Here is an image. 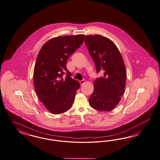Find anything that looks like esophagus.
<instances>
[{
	"label": "esophagus",
	"instance_id": "34e87169",
	"mask_svg": "<svg viewBox=\"0 0 160 160\" xmlns=\"http://www.w3.org/2000/svg\"><path fill=\"white\" fill-rule=\"evenodd\" d=\"M79 82L80 83L81 86H82V84H83L84 82H86V80H80Z\"/></svg>",
	"mask_w": 160,
	"mask_h": 160
}]
</instances>
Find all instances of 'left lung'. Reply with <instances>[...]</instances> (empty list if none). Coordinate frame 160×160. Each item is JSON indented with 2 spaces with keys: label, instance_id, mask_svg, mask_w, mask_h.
<instances>
[{
  "label": "left lung",
  "instance_id": "obj_1",
  "mask_svg": "<svg viewBox=\"0 0 160 160\" xmlns=\"http://www.w3.org/2000/svg\"><path fill=\"white\" fill-rule=\"evenodd\" d=\"M85 43L96 65L97 73L104 72L96 79L94 91L89 98L91 107L99 111L110 112L124 93L127 72L123 58L116 45L101 35H87Z\"/></svg>",
  "mask_w": 160,
  "mask_h": 160
}]
</instances>
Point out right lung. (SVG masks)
I'll return each instance as SVG.
<instances>
[{"mask_svg": "<svg viewBox=\"0 0 160 160\" xmlns=\"http://www.w3.org/2000/svg\"><path fill=\"white\" fill-rule=\"evenodd\" d=\"M84 36L78 34L50 39L38 55L33 72L34 89L44 106L52 114H62L72 107L80 84L71 78L66 64L82 44Z\"/></svg>", "mask_w": 160, "mask_h": 160, "instance_id": "add662e5", "label": "right lung"}]
</instances>
